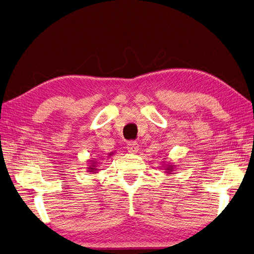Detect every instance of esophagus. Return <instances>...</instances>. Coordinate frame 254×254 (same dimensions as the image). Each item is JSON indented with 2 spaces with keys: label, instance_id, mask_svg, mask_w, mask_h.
<instances>
[{
  "label": "esophagus",
  "instance_id": "34e87169",
  "mask_svg": "<svg viewBox=\"0 0 254 254\" xmlns=\"http://www.w3.org/2000/svg\"><path fill=\"white\" fill-rule=\"evenodd\" d=\"M127 150L129 152L135 153V152L138 151L139 145H138V142H136V141H129L128 144H127Z\"/></svg>",
  "mask_w": 254,
  "mask_h": 254
}]
</instances>
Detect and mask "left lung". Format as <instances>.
Returning a JSON list of instances; mask_svg holds the SVG:
<instances>
[{
	"instance_id": "left-lung-1",
	"label": "left lung",
	"mask_w": 254,
	"mask_h": 254,
	"mask_svg": "<svg viewBox=\"0 0 254 254\" xmlns=\"http://www.w3.org/2000/svg\"><path fill=\"white\" fill-rule=\"evenodd\" d=\"M174 167H175V165H172V164H165V166H164V168H165V172H166L167 174H173V172H174Z\"/></svg>"
}]
</instances>
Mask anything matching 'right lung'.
I'll return each mask as SVG.
<instances>
[{"instance_id": "obj_1", "label": "right lung", "mask_w": 254, "mask_h": 254, "mask_svg": "<svg viewBox=\"0 0 254 254\" xmlns=\"http://www.w3.org/2000/svg\"><path fill=\"white\" fill-rule=\"evenodd\" d=\"M112 154H113V152L109 153V155H112ZM90 162H91V163H90L91 165H89V167H88V172L95 174L96 171H97V168H96V163H97V162L93 161V160H90Z\"/></svg>"}]
</instances>
